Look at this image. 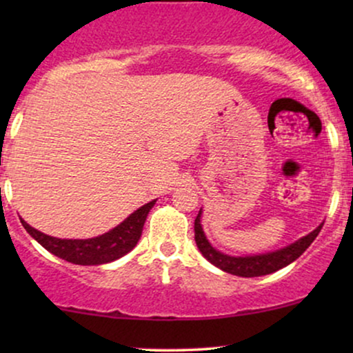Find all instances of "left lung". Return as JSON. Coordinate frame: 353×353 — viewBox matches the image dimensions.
<instances>
[{
    "label": "left lung",
    "mask_w": 353,
    "mask_h": 353,
    "mask_svg": "<svg viewBox=\"0 0 353 353\" xmlns=\"http://www.w3.org/2000/svg\"><path fill=\"white\" fill-rule=\"evenodd\" d=\"M322 225L323 224H320L314 232L309 234V236L302 237L301 241H297L295 244H290L289 247H285V249L277 250V252L249 255V257H230V255L221 254L209 244V241L204 236V230H202L199 210L196 221H194V232H196L194 237H196V244L199 247L202 255L208 259L210 264L219 267V269H222L224 272L239 275V277H259V275L272 274L275 270L282 269V267L292 264L295 259L301 257V255L307 250V247L315 241V237L319 236Z\"/></svg>",
    "instance_id": "1"
}]
</instances>
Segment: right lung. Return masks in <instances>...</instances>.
<instances>
[{
    "instance_id": "obj_1",
    "label": "right lung",
    "mask_w": 353,
    "mask_h": 353,
    "mask_svg": "<svg viewBox=\"0 0 353 353\" xmlns=\"http://www.w3.org/2000/svg\"><path fill=\"white\" fill-rule=\"evenodd\" d=\"M154 204L156 201L148 202L121 222L117 228L94 239H74V241L72 239H56L33 229L23 219L21 224L31 237H34L44 249L58 255L59 259L78 265H99L116 261L134 249L141 234H143L145 217Z\"/></svg>"
}]
</instances>
